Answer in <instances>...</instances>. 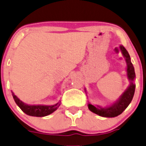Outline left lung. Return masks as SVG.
<instances>
[{
  "label": "left lung",
  "mask_w": 146,
  "mask_h": 146,
  "mask_svg": "<svg viewBox=\"0 0 146 146\" xmlns=\"http://www.w3.org/2000/svg\"><path fill=\"white\" fill-rule=\"evenodd\" d=\"M121 50L122 51L123 54L125 56L127 62V74L128 77L130 80H131V85L123 93V94L121 96L119 100L114 103L111 107L107 108H98L95 107L94 106L91 104H88V108L90 111L95 113L96 114L100 115L103 117H108V118H112V117H115L117 115L122 113L125 109L128 106V105L131 103L133 98L134 93H135V85L133 84V81L135 77V70H134V67L133 66L132 63L131 62V58H130L129 54L126 49L123 46H121Z\"/></svg>",
  "instance_id": "left-lung-1"
}]
</instances>
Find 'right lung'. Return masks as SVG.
Masks as SVG:
<instances>
[{
	"label": "right lung",
	"instance_id": "obj_1",
	"mask_svg": "<svg viewBox=\"0 0 146 146\" xmlns=\"http://www.w3.org/2000/svg\"><path fill=\"white\" fill-rule=\"evenodd\" d=\"M12 93L15 103L19 106L20 108L25 114L28 115H31V116H46V115L54 112L60 105V103H58L56 105H53V106H28V105L25 104L21 100H20L17 98V96L13 94V92Z\"/></svg>",
	"mask_w": 146,
	"mask_h": 146
}]
</instances>
